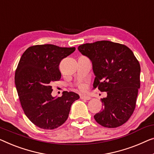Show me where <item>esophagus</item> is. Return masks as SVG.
Wrapping results in <instances>:
<instances>
[{
	"instance_id": "obj_1",
	"label": "esophagus",
	"mask_w": 154,
	"mask_h": 154,
	"mask_svg": "<svg viewBox=\"0 0 154 154\" xmlns=\"http://www.w3.org/2000/svg\"><path fill=\"white\" fill-rule=\"evenodd\" d=\"M80 98H81V99H82V100H91V97H89V96L81 95V96H80Z\"/></svg>"
}]
</instances>
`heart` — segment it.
Listing matches in <instances>:
<instances>
[{"instance_id":"heart-1","label":"heart","mask_w":154,"mask_h":154,"mask_svg":"<svg viewBox=\"0 0 154 154\" xmlns=\"http://www.w3.org/2000/svg\"><path fill=\"white\" fill-rule=\"evenodd\" d=\"M80 89H81V90H84V87H81Z\"/></svg>"}]
</instances>
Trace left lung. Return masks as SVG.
<instances>
[{
    "label": "left lung",
    "mask_w": 154,
    "mask_h": 154,
    "mask_svg": "<svg viewBox=\"0 0 154 154\" xmlns=\"http://www.w3.org/2000/svg\"><path fill=\"white\" fill-rule=\"evenodd\" d=\"M90 59L95 75L93 88L106 92L102 100V111L94 116L96 122L107 128L127 122L136 108L140 87V66L127 46L109 41L85 43L78 47Z\"/></svg>",
    "instance_id": "8db88e82"
}]
</instances>
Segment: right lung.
I'll use <instances>...</instances> for the list:
<instances>
[{
  "label": "right lung",
  "mask_w": 154,
  "mask_h": 154,
  "mask_svg": "<svg viewBox=\"0 0 154 154\" xmlns=\"http://www.w3.org/2000/svg\"><path fill=\"white\" fill-rule=\"evenodd\" d=\"M75 50V47L36 45L29 47L20 57L15 72L16 88L25 114L38 127H60L68 119L71 105L79 98L74 92L63 91L59 97L51 95V84L61 77L59 63Z\"/></svg>",
  "instance_id": "1"
}]
</instances>
